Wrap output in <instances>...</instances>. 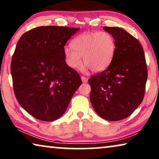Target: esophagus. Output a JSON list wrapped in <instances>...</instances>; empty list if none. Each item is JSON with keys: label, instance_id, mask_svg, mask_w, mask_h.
Segmentation results:
<instances>
[{"label": "esophagus", "instance_id": "1", "mask_svg": "<svg viewBox=\"0 0 159 159\" xmlns=\"http://www.w3.org/2000/svg\"><path fill=\"white\" fill-rule=\"evenodd\" d=\"M81 79H82V82H84V83H85V82H88V78H87L86 77H84V76H82Z\"/></svg>", "mask_w": 159, "mask_h": 159}]
</instances>
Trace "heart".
<instances>
[{"instance_id": "heart-1", "label": "heart", "mask_w": 159, "mask_h": 159, "mask_svg": "<svg viewBox=\"0 0 159 159\" xmlns=\"http://www.w3.org/2000/svg\"><path fill=\"white\" fill-rule=\"evenodd\" d=\"M72 47L66 46L64 53L66 64L77 68L82 62L85 68L94 72L103 71L113 59L116 51V40L106 31L85 32L78 35L71 42Z\"/></svg>"}]
</instances>
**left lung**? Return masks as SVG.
Masks as SVG:
<instances>
[{"label": "left lung", "mask_w": 159, "mask_h": 159, "mask_svg": "<svg viewBox=\"0 0 159 159\" xmlns=\"http://www.w3.org/2000/svg\"><path fill=\"white\" fill-rule=\"evenodd\" d=\"M116 40V51L110 64L92 75L90 102L95 112L108 121L130 116L142 103L148 69L144 51L132 34L119 27H103Z\"/></svg>", "instance_id": "obj_1"}]
</instances>
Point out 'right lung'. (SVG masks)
I'll list each match as a JSON object with an SVG mask.
<instances>
[{"label":"right lung","instance_id":"add662e5","mask_svg":"<svg viewBox=\"0 0 159 159\" xmlns=\"http://www.w3.org/2000/svg\"><path fill=\"white\" fill-rule=\"evenodd\" d=\"M80 28L42 26L23 34L11 63L15 96L34 118H60L82 84L79 73L65 61L64 46Z\"/></svg>","mask_w":159,"mask_h":159}]
</instances>
